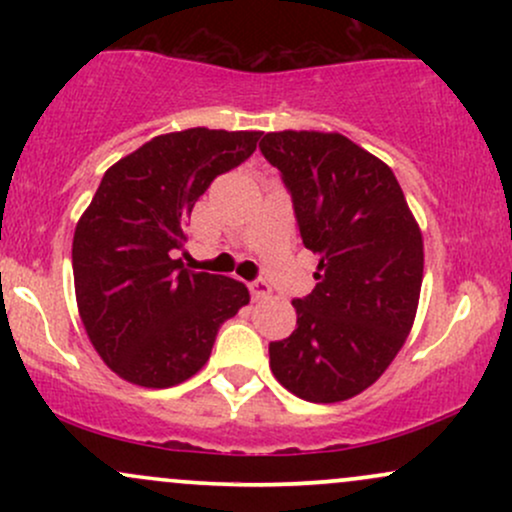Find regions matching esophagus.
I'll use <instances>...</instances> for the list:
<instances>
[{
  "label": "esophagus",
  "instance_id": "1",
  "mask_svg": "<svg viewBox=\"0 0 512 512\" xmlns=\"http://www.w3.org/2000/svg\"><path fill=\"white\" fill-rule=\"evenodd\" d=\"M250 293L255 301H262V298H267L269 293H272V286H269L264 279H255V281H250Z\"/></svg>",
  "mask_w": 512,
  "mask_h": 512
}]
</instances>
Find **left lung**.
<instances>
[{
	"instance_id": "1",
	"label": "left lung",
	"mask_w": 512,
	"mask_h": 512,
	"mask_svg": "<svg viewBox=\"0 0 512 512\" xmlns=\"http://www.w3.org/2000/svg\"><path fill=\"white\" fill-rule=\"evenodd\" d=\"M260 151L320 255L317 286L293 298L296 330L269 344V366L305 402H342L385 373L414 325L421 231L395 173L342 134L272 132Z\"/></svg>"
}]
</instances>
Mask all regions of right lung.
<instances>
[{
  "label": "right lung",
  "mask_w": 512,
  "mask_h": 512,
  "mask_svg": "<svg viewBox=\"0 0 512 512\" xmlns=\"http://www.w3.org/2000/svg\"><path fill=\"white\" fill-rule=\"evenodd\" d=\"M262 132L161 134L105 170L74 231L72 267L88 339L120 378L170 387L209 361L216 332L250 301L245 284L173 260L216 175L255 154Z\"/></svg>",
  "instance_id": "1"
}]
</instances>
